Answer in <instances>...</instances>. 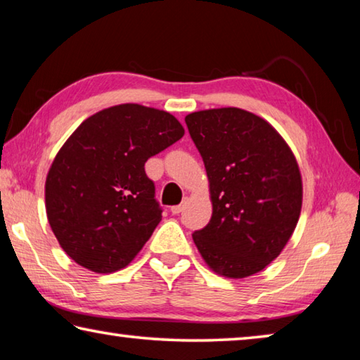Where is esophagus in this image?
Here are the masks:
<instances>
[{
    "instance_id": "obj_1",
    "label": "esophagus",
    "mask_w": 360,
    "mask_h": 360,
    "mask_svg": "<svg viewBox=\"0 0 360 360\" xmlns=\"http://www.w3.org/2000/svg\"><path fill=\"white\" fill-rule=\"evenodd\" d=\"M182 210H184V205H176V206H172V208H169L172 214H179Z\"/></svg>"
}]
</instances>
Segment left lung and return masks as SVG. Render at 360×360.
Returning <instances> with one entry per match:
<instances>
[{"label": "left lung", "instance_id": "1", "mask_svg": "<svg viewBox=\"0 0 360 360\" xmlns=\"http://www.w3.org/2000/svg\"><path fill=\"white\" fill-rule=\"evenodd\" d=\"M210 181L212 216L193 231L203 260L225 278L255 275L275 260L297 227L302 176L283 136L240 108L186 115Z\"/></svg>", "mask_w": 360, "mask_h": 360}]
</instances>
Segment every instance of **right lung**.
Masks as SVG:
<instances>
[{"label":"right lung","mask_w":360,"mask_h":360,"mask_svg":"<svg viewBox=\"0 0 360 360\" xmlns=\"http://www.w3.org/2000/svg\"><path fill=\"white\" fill-rule=\"evenodd\" d=\"M182 136L174 115L127 103L90 115L66 139L47 173L46 211L76 264L112 273L135 259L162 221L144 163Z\"/></svg>","instance_id":"add662e5"}]
</instances>
